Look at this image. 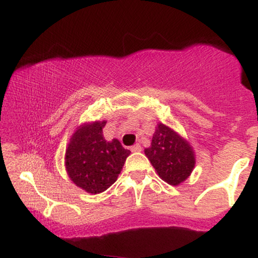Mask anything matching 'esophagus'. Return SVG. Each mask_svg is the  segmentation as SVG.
<instances>
[{
    "instance_id": "1",
    "label": "esophagus",
    "mask_w": 258,
    "mask_h": 258,
    "mask_svg": "<svg viewBox=\"0 0 258 258\" xmlns=\"http://www.w3.org/2000/svg\"><path fill=\"white\" fill-rule=\"evenodd\" d=\"M141 150H142V147L139 146V144H135V146L131 148V152H133V153H138V152H141Z\"/></svg>"
}]
</instances>
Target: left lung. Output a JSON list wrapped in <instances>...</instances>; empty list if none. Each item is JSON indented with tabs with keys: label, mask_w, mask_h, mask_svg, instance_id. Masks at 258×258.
<instances>
[{
	"label": "left lung",
	"mask_w": 258,
	"mask_h": 258,
	"mask_svg": "<svg viewBox=\"0 0 258 258\" xmlns=\"http://www.w3.org/2000/svg\"><path fill=\"white\" fill-rule=\"evenodd\" d=\"M144 153L160 178L171 185H178L193 171L195 159L191 147L164 123H159L152 147Z\"/></svg>",
	"instance_id": "8db88e82"
}]
</instances>
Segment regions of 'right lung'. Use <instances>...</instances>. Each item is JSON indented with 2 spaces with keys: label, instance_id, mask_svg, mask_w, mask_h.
Returning a JSON list of instances; mask_svg holds the SVG:
<instances>
[{
  "label": "right lung",
  "instance_id": "obj_1",
  "mask_svg": "<svg viewBox=\"0 0 258 258\" xmlns=\"http://www.w3.org/2000/svg\"><path fill=\"white\" fill-rule=\"evenodd\" d=\"M105 121L82 126L74 133L65 153L69 177L92 194L106 190L117 179L126 158L131 154L117 139L106 142L102 128Z\"/></svg>",
  "mask_w": 258,
  "mask_h": 258
}]
</instances>
